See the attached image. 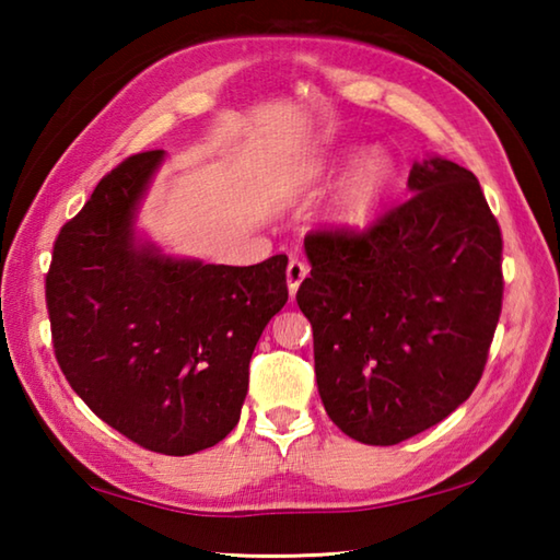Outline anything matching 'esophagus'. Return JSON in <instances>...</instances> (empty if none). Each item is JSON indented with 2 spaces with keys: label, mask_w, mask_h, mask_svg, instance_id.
I'll use <instances>...</instances> for the list:
<instances>
[{
  "label": "esophagus",
  "mask_w": 560,
  "mask_h": 560,
  "mask_svg": "<svg viewBox=\"0 0 560 560\" xmlns=\"http://www.w3.org/2000/svg\"><path fill=\"white\" fill-rule=\"evenodd\" d=\"M306 277H308V264H303L301 259L293 257V259L289 261V267H287V283H289V293H291V296L299 291L301 281L306 279Z\"/></svg>",
  "instance_id": "1"
}]
</instances>
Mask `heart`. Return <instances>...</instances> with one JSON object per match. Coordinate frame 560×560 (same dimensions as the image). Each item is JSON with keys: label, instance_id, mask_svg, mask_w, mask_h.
<instances>
[{"label": "heart", "instance_id": "heart-1", "mask_svg": "<svg viewBox=\"0 0 560 560\" xmlns=\"http://www.w3.org/2000/svg\"><path fill=\"white\" fill-rule=\"evenodd\" d=\"M355 158V150H340V153L330 155L324 165V175H338L350 160ZM395 179V165L393 158L385 150H368V153L358 160L350 170L343 185L338 189L334 220L340 226H365L373 220L377 207L383 205L385 195L390 192Z\"/></svg>", "mask_w": 560, "mask_h": 560}]
</instances>
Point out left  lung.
<instances>
[{
  "instance_id": "left-lung-1",
  "label": "left lung",
  "mask_w": 560,
  "mask_h": 560,
  "mask_svg": "<svg viewBox=\"0 0 560 560\" xmlns=\"http://www.w3.org/2000/svg\"><path fill=\"white\" fill-rule=\"evenodd\" d=\"M407 187L410 200L363 232H308L311 277L296 293L328 417L381 447L442 422L474 393L504 299V242L479 179L430 158Z\"/></svg>"
}]
</instances>
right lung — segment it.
<instances>
[{"label": "right lung", "instance_id": "1", "mask_svg": "<svg viewBox=\"0 0 560 560\" xmlns=\"http://www.w3.org/2000/svg\"><path fill=\"white\" fill-rule=\"evenodd\" d=\"M163 155L122 160L61 226L46 308L75 395L130 442L185 457L240 422L252 353L289 299V259L224 267L136 242L132 220Z\"/></svg>", "mask_w": 560, "mask_h": 560}]
</instances>
